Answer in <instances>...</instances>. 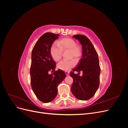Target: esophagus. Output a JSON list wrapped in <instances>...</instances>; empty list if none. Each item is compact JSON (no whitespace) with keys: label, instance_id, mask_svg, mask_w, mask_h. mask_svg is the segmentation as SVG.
<instances>
[{"label":"esophagus","instance_id":"34e87169","mask_svg":"<svg viewBox=\"0 0 128 128\" xmlns=\"http://www.w3.org/2000/svg\"><path fill=\"white\" fill-rule=\"evenodd\" d=\"M65 73H66V75H67V76L69 75V72L68 71H66Z\"/></svg>","mask_w":128,"mask_h":128}]
</instances>
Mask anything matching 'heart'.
Here are the masks:
<instances>
[{"label": "heart", "mask_w": 128, "mask_h": 128, "mask_svg": "<svg viewBox=\"0 0 128 128\" xmlns=\"http://www.w3.org/2000/svg\"><path fill=\"white\" fill-rule=\"evenodd\" d=\"M69 50V58H74L77 60L80 59L82 55L83 50L82 46L77 44L76 42L69 38H64L61 39L58 44L54 42L52 45L50 53L53 59L56 61H59L62 57L63 51ZM76 64L74 59L63 60L58 64V67L63 70H68L74 67Z\"/></svg>", "instance_id": "1"}]
</instances>
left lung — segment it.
<instances>
[{
	"label": "left lung",
	"instance_id": "left-lung-1",
	"mask_svg": "<svg viewBox=\"0 0 128 128\" xmlns=\"http://www.w3.org/2000/svg\"><path fill=\"white\" fill-rule=\"evenodd\" d=\"M82 46V58L70 76L73 78L71 87L72 94L77 99L86 100L91 98L97 91L100 83V67L98 55L88 38L84 35L75 34ZM77 71L78 74H75ZM82 72V75L79 74Z\"/></svg>",
	"mask_w": 128,
	"mask_h": 128
}]
</instances>
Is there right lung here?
<instances>
[{
  "label": "right lung",
  "mask_w": 128,
  "mask_h": 128,
  "mask_svg": "<svg viewBox=\"0 0 128 128\" xmlns=\"http://www.w3.org/2000/svg\"><path fill=\"white\" fill-rule=\"evenodd\" d=\"M59 34L45 33L39 38L32 49L30 66V82L37 98L42 102H51L58 94L57 86L66 77L64 72L55 71L56 64L50 49ZM51 71L52 73L50 74Z\"/></svg>",
  "instance_id": "obj_1"
}]
</instances>
